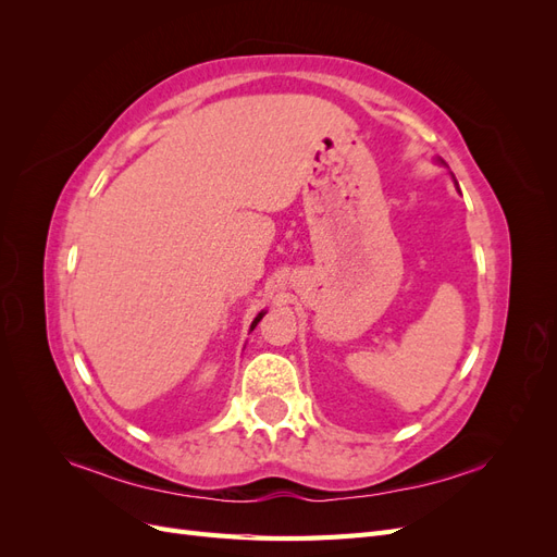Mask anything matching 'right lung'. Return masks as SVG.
I'll list each match as a JSON object with an SVG mask.
<instances>
[{
	"instance_id": "1",
	"label": "right lung",
	"mask_w": 557,
	"mask_h": 557,
	"mask_svg": "<svg viewBox=\"0 0 557 557\" xmlns=\"http://www.w3.org/2000/svg\"><path fill=\"white\" fill-rule=\"evenodd\" d=\"M260 318H262V313H260V315H258V318H256V320H252V325H250V330H256V325H258V323H260Z\"/></svg>"
}]
</instances>
